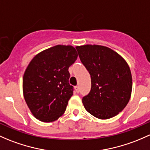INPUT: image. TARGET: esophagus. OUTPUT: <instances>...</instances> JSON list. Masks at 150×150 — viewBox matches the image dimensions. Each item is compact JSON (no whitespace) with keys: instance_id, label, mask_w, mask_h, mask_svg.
<instances>
[{"instance_id":"esophagus-1","label":"esophagus","mask_w":150,"mask_h":150,"mask_svg":"<svg viewBox=\"0 0 150 150\" xmlns=\"http://www.w3.org/2000/svg\"><path fill=\"white\" fill-rule=\"evenodd\" d=\"M75 91H76V92L77 93H79V91H80V88H79V86H76L75 87Z\"/></svg>"}]
</instances>
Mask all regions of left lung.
Returning a JSON list of instances; mask_svg holds the SVG:
<instances>
[{"label": "left lung", "instance_id": "left-lung-1", "mask_svg": "<svg viewBox=\"0 0 150 150\" xmlns=\"http://www.w3.org/2000/svg\"><path fill=\"white\" fill-rule=\"evenodd\" d=\"M75 48L91 78V91L83 97L85 108L98 119L113 117L131 97L132 77L128 64L108 47L87 45Z\"/></svg>", "mask_w": 150, "mask_h": 150}]
</instances>
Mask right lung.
Here are the masks:
<instances>
[{
	"label": "right lung",
	"instance_id": "add662e5",
	"mask_svg": "<svg viewBox=\"0 0 150 150\" xmlns=\"http://www.w3.org/2000/svg\"><path fill=\"white\" fill-rule=\"evenodd\" d=\"M78 53L72 46L56 45L36 55L23 78L24 99L34 117L51 122L60 117L73 94L68 69Z\"/></svg>",
	"mask_w": 150,
	"mask_h": 150
}]
</instances>
